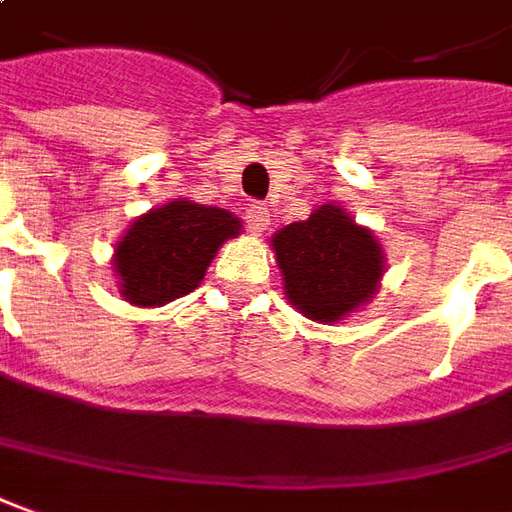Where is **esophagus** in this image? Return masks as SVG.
<instances>
[{"label":"esophagus","instance_id":"1","mask_svg":"<svg viewBox=\"0 0 512 512\" xmlns=\"http://www.w3.org/2000/svg\"><path fill=\"white\" fill-rule=\"evenodd\" d=\"M245 220H248V228L250 231H267V225H270V211H267V206L264 203H248L245 206Z\"/></svg>","mask_w":512,"mask_h":512}]
</instances>
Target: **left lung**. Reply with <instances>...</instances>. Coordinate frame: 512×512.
<instances>
[{
    "label": "left lung",
    "instance_id": "obj_1",
    "mask_svg": "<svg viewBox=\"0 0 512 512\" xmlns=\"http://www.w3.org/2000/svg\"><path fill=\"white\" fill-rule=\"evenodd\" d=\"M273 248L290 303L320 323L362 306L384 273L379 242L337 206H320L309 220L281 228Z\"/></svg>",
    "mask_w": 512,
    "mask_h": 512
}]
</instances>
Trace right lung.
Here are the masks:
<instances>
[{"mask_svg":"<svg viewBox=\"0 0 512 512\" xmlns=\"http://www.w3.org/2000/svg\"><path fill=\"white\" fill-rule=\"evenodd\" d=\"M231 211L172 200L130 225L116 245V276L122 295L136 306H161L189 295L225 239L239 234Z\"/></svg>","mask_w":512,"mask_h":512,"instance_id":"obj_1","label":"right lung"}]
</instances>
